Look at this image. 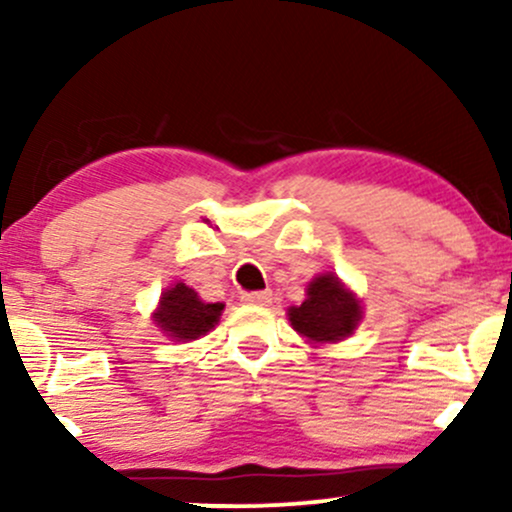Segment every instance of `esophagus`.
Masks as SVG:
<instances>
[{"instance_id": "34e87169", "label": "esophagus", "mask_w": 512, "mask_h": 512, "mask_svg": "<svg viewBox=\"0 0 512 512\" xmlns=\"http://www.w3.org/2000/svg\"><path fill=\"white\" fill-rule=\"evenodd\" d=\"M243 301L252 305H269L272 303V291H250L243 293Z\"/></svg>"}]
</instances>
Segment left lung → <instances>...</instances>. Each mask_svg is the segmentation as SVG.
Listing matches in <instances>:
<instances>
[{
    "instance_id": "obj_1",
    "label": "left lung",
    "mask_w": 512,
    "mask_h": 512,
    "mask_svg": "<svg viewBox=\"0 0 512 512\" xmlns=\"http://www.w3.org/2000/svg\"><path fill=\"white\" fill-rule=\"evenodd\" d=\"M363 310L356 293H351L332 272L317 274L308 284V298L289 308L291 327L308 342H342L354 334Z\"/></svg>"
}]
</instances>
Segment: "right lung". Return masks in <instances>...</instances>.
<instances>
[{"mask_svg":"<svg viewBox=\"0 0 512 512\" xmlns=\"http://www.w3.org/2000/svg\"><path fill=\"white\" fill-rule=\"evenodd\" d=\"M221 310L223 303H204L195 289L180 281L161 293L154 322L175 342H192L214 330Z\"/></svg>","mask_w":512,"mask_h":512,"instance_id":"obj_1","label":"right lung"}]
</instances>
